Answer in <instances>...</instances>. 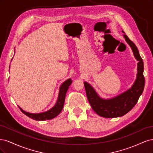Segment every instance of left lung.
Segmentation results:
<instances>
[{"label":"left lung","mask_w":153,"mask_h":153,"mask_svg":"<svg viewBox=\"0 0 153 153\" xmlns=\"http://www.w3.org/2000/svg\"><path fill=\"white\" fill-rule=\"evenodd\" d=\"M123 32L124 33L123 31ZM124 37L131 47L134 56L138 61L137 79L133 86L127 91L114 98L104 100L100 98L89 84L86 82H84L87 97L92 108L97 114L103 117H121L127 114L137 104L144 89L145 78L143 73V62L142 59L135 43L129 39L126 34H124Z\"/></svg>","instance_id":"8db88e82"}]
</instances>
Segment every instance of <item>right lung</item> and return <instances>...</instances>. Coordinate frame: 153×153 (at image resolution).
I'll use <instances>...</instances> for the list:
<instances>
[{
	"instance_id": "obj_1",
	"label": "right lung",
	"mask_w": 153,
	"mask_h": 153,
	"mask_svg": "<svg viewBox=\"0 0 153 153\" xmlns=\"http://www.w3.org/2000/svg\"><path fill=\"white\" fill-rule=\"evenodd\" d=\"M71 82L72 80L71 78H69V79L66 80L61 85V87H60L59 98L56 104H55V105L52 108H51L50 110L47 111V112L40 114H31L25 112L20 106H18V107H19L22 113H24L27 116L29 117L32 119L36 120V121H44V120L47 119H52L56 117L62 111L64 104V100H65L66 92L69 85H71Z\"/></svg>"
}]
</instances>
